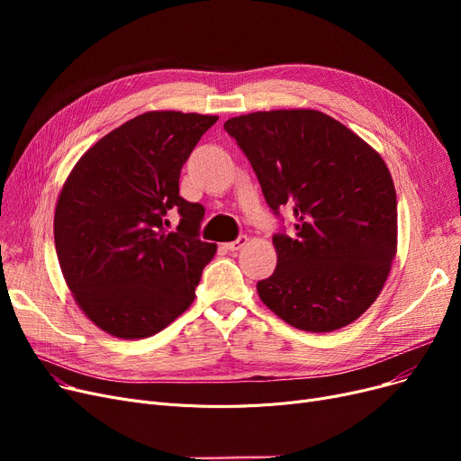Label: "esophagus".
Masks as SVG:
<instances>
[{
  "mask_svg": "<svg viewBox=\"0 0 461 461\" xmlns=\"http://www.w3.org/2000/svg\"><path fill=\"white\" fill-rule=\"evenodd\" d=\"M249 243V237L247 235H239L235 240H231V243H226L224 249L230 250V252H235V250H240L243 247H247Z\"/></svg>",
  "mask_w": 461,
  "mask_h": 461,
  "instance_id": "esophagus-1",
  "label": "esophagus"
}]
</instances>
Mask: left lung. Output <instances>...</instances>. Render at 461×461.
I'll list each match as a JSON object with an SVG mask.
<instances>
[{"label":"left lung","instance_id":"obj_1","mask_svg":"<svg viewBox=\"0 0 461 461\" xmlns=\"http://www.w3.org/2000/svg\"><path fill=\"white\" fill-rule=\"evenodd\" d=\"M226 132L250 160L265 202L292 207L295 237L276 233L263 304L310 332L342 329L379 297L398 245L396 190L381 155L318 110L231 117Z\"/></svg>","mask_w":461,"mask_h":461}]
</instances>
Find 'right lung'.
<instances>
[{
	"instance_id": "1",
	"label": "right lung",
	"mask_w": 461,
	"mask_h": 461,
	"mask_svg": "<svg viewBox=\"0 0 461 461\" xmlns=\"http://www.w3.org/2000/svg\"><path fill=\"white\" fill-rule=\"evenodd\" d=\"M216 115L145 112L89 148L56 205L63 278L104 332L138 340L167 327L196 297L216 252L198 237L203 207L179 196L181 167ZM181 216L176 232L165 218Z\"/></svg>"
}]
</instances>
